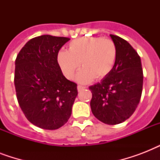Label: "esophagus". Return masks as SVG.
Instances as JSON below:
<instances>
[{
  "mask_svg": "<svg viewBox=\"0 0 160 160\" xmlns=\"http://www.w3.org/2000/svg\"><path fill=\"white\" fill-rule=\"evenodd\" d=\"M77 89H78V90H79V91H80V90H84V89H85V86H83V85H78L77 86Z\"/></svg>",
  "mask_w": 160,
  "mask_h": 160,
  "instance_id": "obj_1",
  "label": "esophagus"
}]
</instances>
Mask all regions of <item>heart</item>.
Instances as JSON below:
<instances>
[{
  "instance_id": "1",
  "label": "heart",
  "mask_w": 160,
  "mask_h": 160,
  "mask_svg": "<svg viewBox=\"0 0 160 160\" xmlns=\"http://www.w3.org/2000/svg\"><path fill=\"white\" fill-rule=\"evenodd\" d=\"M117 58V47L110 39L85 37L74 40L68 51L60 50L57 62L63 75L69 80L75 77L79 67L77 80L87 83L93 79L102 80L111 72Z\"/></svg>"
}]
</instances>
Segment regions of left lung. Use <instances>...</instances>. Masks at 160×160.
<instances>
[{
    "mask_svg": "<svg viewBox=\"0 0 160 160\" xmlns=\"http://www.w3.org/2000/svg\"><path fill=\"white\" fill-rule=\"evenodd\" d=\"M116 45L117 58L111 72L89 87L92 98L93 114L106 124H120L134 114L143 90V70L140 57L129 42L110 35Z\"/></svg>",
    "mask_w": 160,
    "mask_h": 160,
    "instance_id": "1",
    "label": "left lung"
}]
</instances>
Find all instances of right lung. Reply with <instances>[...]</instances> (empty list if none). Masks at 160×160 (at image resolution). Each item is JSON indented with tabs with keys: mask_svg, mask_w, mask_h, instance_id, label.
Listing matches in <instances>:
<instances>
[{
	"mask_svg": "<svg viewBox=\"0 0 160 160\" xmlns=\"http://www.w3.org/2000/svg\"><path fill=\"white\" fill-rule=\"evenodd\" d=\"M68 37L43 35L31 39L16 59L14 83L25 116L44 129H57L68 121L78 95L77 84L64 76L57 54Z\"/></svg>",
	"mask_w": 160,
	"mask_h": 160,
	"instance_id": "obj_1",
	"label": "right lung"
}]
</instances>
